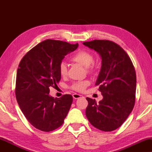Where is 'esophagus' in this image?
Wrapping results in <instances>:
<instances>
[{"mask_svg":"<svg viewBox=\"0 0 152 152\" xmlns=\"http://www.w3.org/2000/svg\"><path fill=\"white\" fill-rule=\"evenodd\" d=\"M72 97H73L74 99H77L80 98V97H82V95H80V94H77V93H74V94L72 95Z\"/></svg>","mask_w":152,"mask_h":152,"instance_id":"34e87169","label":"esophagus"}]
</instances>
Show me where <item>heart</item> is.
<instances>
[{
	"instance_id": "1",
	"label": "heart",
	"mask_w": 152,
	"mask_h": 152,
	"mask_svg": "<svg viewBox=\"0 0 152 152\" xmlns=\"http://www.w3.org/2000/svg\"><path fill=\"white\" fill-rule=\"evenodd\" d=\"M71 59L75 62L81 64V65L87 68L89 72H91L93 69V60L94 57L91 53L86 50H80L72 56ZM59 72L61 76H65L67 74V66L64 62H61L59 65ZM89 85V82L87 80L80 81V82H75L70 86L72 90L82 92L86 88V87Z\"/></svg>"
}]
</instances>
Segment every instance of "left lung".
I'll list each match as a JSON object with an SVG mask.
<instances>
[{
	"label": "left lung",
	"mask_w": 152,
	"mask_h": 152,
	"mask_svg": "<svg viewBox=\"0 0 152 152\" xmlns=\"http://www.w3.org/2000/svg\"><path fill=\"white\" fill-rule=\"evenodd\" d=\"M83 44L101 56L102 66L95 86L103 99L86 97V115L95 128L111 132L125 121L135 104L136 75L130 57L117 43L109 40H93Z\"/></svg>",
	"instance_id": "left-lung-1"
}]
</instances>
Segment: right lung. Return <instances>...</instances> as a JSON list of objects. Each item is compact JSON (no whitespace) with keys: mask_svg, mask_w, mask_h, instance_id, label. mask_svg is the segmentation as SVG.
I'll list each match as a JSON object with an SVG mask.
<instances>
[{"mask_svg":"<svg viewBox=\"0 0 152 152\" xmlns=\"http://www.w3.org/2000/svg\"><path fill=\"white\" fill-rule=\"evenodd\" d=\"M78 43L47 39L26 54L16 73L15 94L21 111L33 126L51 132L64 123L72 102L71 95L54 98L50 88L61 80L59 65L67 54L75 50Z\"/></svg>","mask_w":152,"mask_h":152,"instance_id":"1","label":"right lung"}]
</instances>
